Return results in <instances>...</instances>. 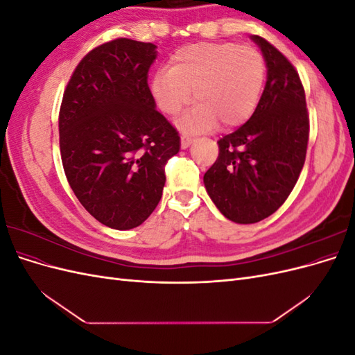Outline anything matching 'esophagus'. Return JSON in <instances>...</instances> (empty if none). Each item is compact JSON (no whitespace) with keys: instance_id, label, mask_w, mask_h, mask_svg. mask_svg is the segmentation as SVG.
<instances>
[{"instance_id":"1","label":"esophagus","mask_w":355,"mask_h":355,"mask_svg":"<svg viewBox=\"0 0 355 355\" xmlns=\"http://www.w3.org/2000/svg\"><path fill=\"white\" fill-rule=\"evenodd\" d=\"M192 142H194V137L188 136V135H182V137H180V146L182 148L187 149Z\"/></svg>"}]
</instances>
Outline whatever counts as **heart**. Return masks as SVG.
I'll list each match as a JSON object with an SVG mask.
<instances>
[{
    "label": "heart",
    "mask_w": 355,
    "mask_h": 355,
    "mask_svg": "<svg viewBox=\"0 0 355 355\" xmlns=\"http://www.w3.org/2000/svg\"><path fill=\"white\" fill-rule=\"evenodd\" d=\"M266 63L259 51L235 42H200L182 47L170 69L155 75L151 90L158 108L178 115L192 101L198 105L184 120L188 130L237 127L249 120L261 99Z\"/></svg>",
    "instance_id": "heart-1"
}]
</instances>
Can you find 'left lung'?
<instances>
[{
  "instance_id": "left-lung-1",
  "label": "left lung",
  "mask_w": 355,
  "mask_h": 355,
  "mask_svg": "<svg viewBox=\"0 0 355 355\" xmlns=\"http://www.w3.org/2000/svg\"><path fill=\"white\" fill-rule=\"evenodd\" d=\"M259 46L266 84L250 120L218 141L219 155L204 175L214 206L235 223H256L287 200L305 163L309 116L292 63L265 38Z\"/></svg>"
}]
</instances>
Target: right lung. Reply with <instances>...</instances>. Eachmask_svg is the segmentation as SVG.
<instances>
[{
    "label": "right lung",
    "instance_id": "1",
    "mask_svg": "<svg viewBox=\"0 0 355 355\" xmlns=\"http://www.w3.org/2000/svg\"><path fill=\"white\" fill-rule=\"evenodd\" d=\"M155 58L153 42H105L83 58L63 93V170L83 207L114 230L136 228L155 210L166 163L180 148L148 85Z\"/></svg>",
    "mask_w": 355,
    "mask_h": 355
}]
</instances>
